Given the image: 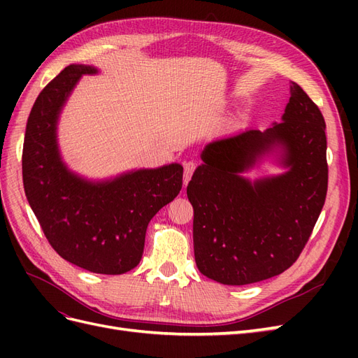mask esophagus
<instances>
[{"instance_id":"34e87169","label":"esophagus","mask_w":358,"mask_h":358,"mask_svg":"<svg viewBox=\"0 0 358 358\" xmlns=\"http://www.w3.org/2000/svg\"><path fill=\"white\" fill-rule=\"evenodd\" d=\"M196 167H197V164L194 161L183 162V185H185V187L188 185V182H189L191 176H192L194 170H196Z\"/></svg>"}]
</instances>
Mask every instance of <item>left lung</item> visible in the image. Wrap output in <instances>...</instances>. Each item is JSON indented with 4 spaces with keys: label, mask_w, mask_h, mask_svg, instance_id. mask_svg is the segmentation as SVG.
Returning <instances> with one entry per match:
<instances>
[{
    "label": "left lung",
    "mask_w": 358,
    "mask_h": 358,
    "mask_svg": "<svg viewBox=\"0 0 358 358\" xmlns=\"http://www.w3.org/2000/svg\"><path fill=\"white\" fill-rule=\"evenodd\" d=\"M275 145L285 149V176L254 184L238 176ZM326 154L322 113L294 82L282 122L206 146L204 164L187 187L200 272L225 285H246L294 264L326 201Z\"/></svg>",
    "instance_id": "obj_1"
}]
</instances>
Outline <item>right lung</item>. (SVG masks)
I'll return each instance as SVG.
<instances>
[{
    "instance_id": "add662e5",
    "label": "right lung",
    "mask_w": 358,
    "mask_h": 358,
    "mask_svg": "<svg viewBox=\"0 0 358 358\" xmlns=\"http://www.w3.org/2000/svg\"><path fill=\"white\" fill-rule=\"evenodd\" d=\"M86 66H69L52 79L28 116L22 176L27 199L48 242L67 262L101 275L134 268L143 254L149 221L182 188L183 169L170 164L92 183L62 164L57 119Z\"/></svg>"
}]
</instances>
